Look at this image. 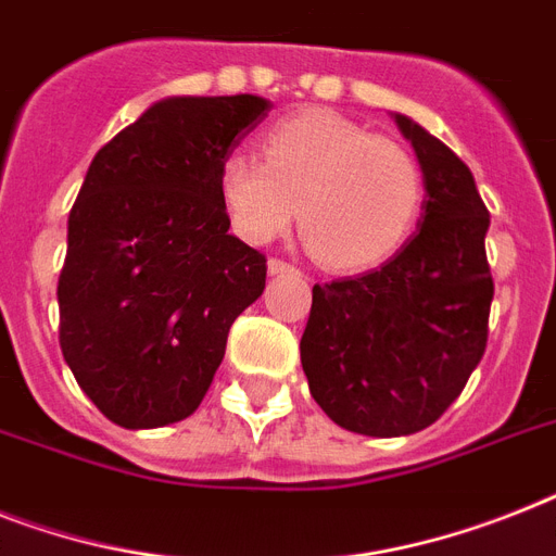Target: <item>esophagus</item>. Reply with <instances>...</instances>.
I'll return each mask as SVG.
<instances>
[{
  "instance_id": "obj_1",
  "label": "esophagus",
  "mask_w": 556,
  "mask_h": 556,
  "mask_svg": "<svg viewBox=\"0 0 556 556\" xmlns=\"http://www.w3.org/2000/svg\"><path fill=\"white\" fill-rule=\"evenodd\" d=\"M293 265L291 263H286V260H277V256H274V260H268V274L270 277H279V274H293Z\"/></svg>"
}]
</instances>
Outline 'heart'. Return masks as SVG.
Returning <instances> with one entry per match:
<instances>
[{
	"label": "heart",
	"instance_id": "obj_1",
	"mask_svg": "<svg viewBox=\"0 0 556 556\" xmlns=\"http://www.w3.org/2000/svg\"><path fill=\"white\" fill-rule=\"evenodd\" d=\"M265 162L231 151L219 165V200L233 231L263 245L300 205V237L331 270L371 268L403 245L422 211L426 182L414 153L328 111L277 122Z\"/></svg>",
	"mask_w": 556,
	"mask_h": 556
}]
</instances>
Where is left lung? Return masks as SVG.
<instances>
[{"instance_id":"obj_1","label":"left lung","mask_w":556,"mask_h":556,"mask_svg":"<svg viewBox=\"0 0 556 556\" xmlns=\"http://www.w3.org/2000/svg\"><path fill=\"white\" fill-rule=\"evenodd\" d=\"M426 200L417 231L380 268L314 286L302 333L311 396L345 431L408 437L442 417L480 365L494 300L471 170L422 125L391 114Z\"/></svg>"}]
</instances>
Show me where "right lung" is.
<instances>
[{"mask_svg": "<svg viewBox=\"0 0 556 556\" xmlns=\"http://www.w3.org/2000/svg\"><path fill=\"white\" fill-rule=\"evenodd\" d=\"M270 102L168 97L90 162L67 216L59 345L88 400L130 431L191 417L265 256L228 233L219 165Z\"/></svg>", "mask_w": 556, "mask_h": 556, "instance_id": "1", "label": "right lung"}]
</instances>
